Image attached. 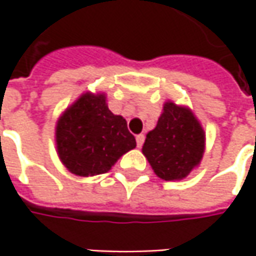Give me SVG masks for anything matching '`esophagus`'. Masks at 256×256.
Returning a JSON list of instances; mask_svg holds the SVG:
<instances>
[{
	"label": "esophagus",
	"mask_w": 256,
	"mask_h": 256,
	"mask_svg": "<svg viewBox=\"0 0 256 256\" xmlns=\"http://www.w3.org/2000/svg\"><path fill=\"white\" fill-rule=\"evenodd\" d=\"M144 141H145V135L144 134H140V135H136V145L141 148L144 145Z\"/></svg>",
	"instance_id": "obj_1"
}]
</instances>
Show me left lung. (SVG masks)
Wrapping results in <instances>:
<instances>
[{"label": "left lung", "instance_id": "1", "mask_svg": "<svg viewBox=\"0 0 256 256\" xmlns=\"http://www.w3.org/2000/svg\"><path fill=\"white\" fill-rule=\"evenodd\" d=\"M204 146V130L191 111L166 102L156 126L146 134L142 152L160 178L174 181L200 164Z\"/></svg>", "mask_w": 256, "mask_h": 256}]
</instances>
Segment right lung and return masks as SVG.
<instances>
[{"mask_svg": "<svg viewBox=\"0 0 256 256\" xmlns=\"http://www.w3.org/2000/svg\"><path fill=\"white\" fill-rule=\"evenodd\" d=\"M135 146L126 121L108 110L102 94H84L56 124L58 155L75 175L105 174Z\"/></svg>", "mask_w": 256, "mask_h": 256, "instance_id": "right-lung-1", "label": "right lung"}]
</instances>
